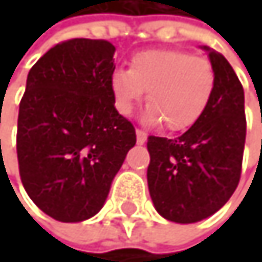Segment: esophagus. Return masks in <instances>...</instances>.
Returning <instances> with one entry per match:
<instances>
[{
  "label": "esophagus",
  "instance_id": "1",
  "mask_svg": "<svg viewBox=\"0 0 262 262\" xmlns=\"http://www.w3.org/2000/svg\"><path fill=\"white\" fill-rule=\"evenodd\" d=\"M147 140V135L143 132V130H137V143L138 144H144Z\"/></svg>",
  "mask_w": 262,
  "mask_h": 262
}]
</instances>
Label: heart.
Here are the masks:
<instances>
[{
  "label": "heart",
  "instance_id": "heart-1",
  "mask_svg": "<svg viewBox=\"0 0 262 262\" xmlns=\"http://www.w3.org/2000/svg\"><path fill=\"white\" fill-rule=\"evenodd\" d=\"M110 86L121 115L132 113L147 91L143 121L181 132L203 116L214 94L215 72L207 59L187 52L146 50L134 55L128 70H115Z\"/></svg>",
  "mask_w": 262,
  "mask_h": 262
}]
</instances>
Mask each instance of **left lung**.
<instances>
[{"mask_svg": "<svg viewBox=\"0 0 262 262\" xmlns=\"http://www.w3.org/2000/svg\"><path fill=\"white\" fill-rule=\"evenodd\" d=\"M215 88L203 116L174 140L149 137L147 187L157 212L174 223H196L234 193L241 179L247 121L244 88L223 55L206 45Z\"/></svg>", "mask_w": 262, "mask_h": 262, "instance_id": "left-lung-1", "label": "left lung"}]
</instances>
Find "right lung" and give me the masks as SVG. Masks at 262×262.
<instances>
[{"instance_id":"1","label":"right lung","mask_w":262,"mask_h":262,"mask_svg":"<svg viewBox=\"0 0 262 262\" xmlns=\"http://www.w3.org/2000/svg\"><path fill=\"white\" fill-rule=\"evenodd\" d=\"M115 52L108 40L70 39L28 74L17 128L20 178L34 204L58 222L94 217L137 143L132 122L115 108Z\"/></svg>"}]
</instances>
